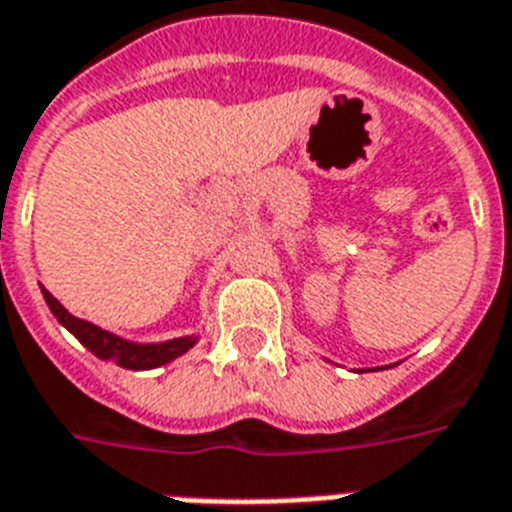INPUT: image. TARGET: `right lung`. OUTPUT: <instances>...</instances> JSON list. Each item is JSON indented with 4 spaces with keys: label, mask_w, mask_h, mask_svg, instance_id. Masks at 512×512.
Segmentation results:
<instances>
[{
    "label": "right lung",
    "mask_w": 512,
    "mask_h": 512,
    "mask_svg": "<svg viewBox=\"0 0 512 512\" xmlns=\"http://www.w3.org/2000/svg\"><path fill=\"white\" fill-rule=\"evenodd\" d=\"M42 295L44 300H47V305H50L52 316H55L76 340L82 342L84 348L90 350V353H95L98 358H103V361H114V364L124 366V369H156V366L170 364L177 356H183L185 350H191L193 345H196V337H175V340L151 342V345L122 340V337L111 335L106 329L95 327L90 321L71 316L47 289H42Z\"/></svg>",
    "instance_id": "1"
}]
</instances>
